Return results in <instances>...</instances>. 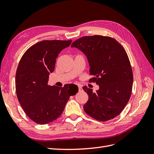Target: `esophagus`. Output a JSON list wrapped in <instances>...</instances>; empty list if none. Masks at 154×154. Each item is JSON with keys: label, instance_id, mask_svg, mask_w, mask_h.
Returning <instances> with one entry per match:
<instances>
[{"label": "esophagus", "instance_id": "1", "mask_svg": "<svg viewBox=\"0 0 154 154\" xmlns=\"http://www.w3.org/2000/svg\"><path fill=\"white\" fill-rule=\"evenodd\" d=\"M78 89H79V91H81L82 90V87L80 85H78Z\"/></svg>", "mask_w": 154, "mask_h": 154}]
</instances>
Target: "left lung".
<instances>
[{"instance_id":"1","label":"left lung","mask_w":154,"mask_h":154,"mask_svg":"<svg viewBox=\"0 0 154 154\" xmlns=\"http://www.w3.org/2000/svg\"><path fill=\"white\" fill-rule=\"evenodd\" d=\"M71 48L83 53L100 88L96 92L86 86L88 100L83 106L85 112L101 122L118 116L127 105L131 96L133 74L128 55L118 42L109 36H83L74 41Z\"/></svg>"}]
</instances>
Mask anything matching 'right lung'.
I'll list each match as a JSON object with an SVG mask.
<instances>
[{
  "label": "right lung",
  "instance_id": "add662e5",
  "mask_svg": "<svg viewBox=\"0 0 154 154\" xmlns=\"http://www.w3.org/2000/svg\"><path fill=\"white\" fill-rule=\"evenodd\" d=\"M71 42V40L39 42L26 51L18 63L15 77L17 96L25 113L36 123L45 125L59 118L69 97L78 91L74 84L63 87L48 85L56 59Z\"/></svg>",
  "mask_w": 154,
  "mask_h": 154
}]
</instances>
